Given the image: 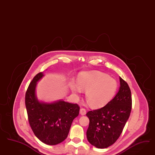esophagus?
<instances>
[{
    "mask_svg": "<svg viewBox=\"0 0 155 155\" xmlns=\"http://www.w3.org/2000/svg\"><path fill=\"white\" fill-rule=\"evenodd\" d=\"M80 112L81 115H84L86 114V110L84 108H81Z\"/></svg>",
    "mask_w": 155,
    "mask_h": 155,
    "instance_id": "esophagus-1",
    "label": "esophagus"
}]
</instances>
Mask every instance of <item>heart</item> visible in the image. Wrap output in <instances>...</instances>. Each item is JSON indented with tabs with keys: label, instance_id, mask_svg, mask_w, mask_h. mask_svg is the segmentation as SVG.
Instances as JSON below:
<instances>
[{
	"label": "heart",
	"instance_id": "obj_1",
	"mask_svg": "<svg viewBox=\"0 0 155 155\" xmlns=\"http://www.w3.org/2000/svg\"><path fill=\"white\" fill-rule=\"evenodd\" d=\"M77 84H71V91L79 94L82 90L86 91V98L95 108L105 106L114 98L118 87L116 80L98 71L81 72L78 75Z\"/></svg>",
	"mask_w": 155,
	"mask_h": 155
}]
</instances>
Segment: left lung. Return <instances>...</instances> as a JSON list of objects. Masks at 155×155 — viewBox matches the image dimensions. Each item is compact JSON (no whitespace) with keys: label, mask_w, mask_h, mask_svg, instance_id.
Here are the masks:
<instances>
[{"label":"left lung","mask_w":155,"mask_h":155,"mask_svg":"<svg viewBox=\"0 0 155 155\" xmlns=\"http://www.w3.org/2000/svg\"><path fill=\"white\" fill-rule=\"evenodd\" d=\"M120 87L115 97L105 106L86 114L89 126L86 132L90 143L98 148H106L117 140L130 115L131 92L119 77Z\"/></svg>","instance_id":"obj_1"}]
</instances>
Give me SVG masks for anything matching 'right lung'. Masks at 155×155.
<instances>
[{
    "label": "right lung",
    "mask_w": 155,
    "mask_h": 155,
    "mask_svg": "<svg viewBox=\"0 0 155 155\" xmlns=\"http://www.w3.org/2000/svg\"><path fill=\"white\" fill-rule=\"evenodd\" d=\"M44 76L42 72L38 73L30 83L25 94V107L35 136L42 143L54 146L65 140L73 120L79 114L80 107L63 100L51 103L40 101L36 89Z\"/></svg>",
    "instance_id": "add662e5"
}]
</instances>
